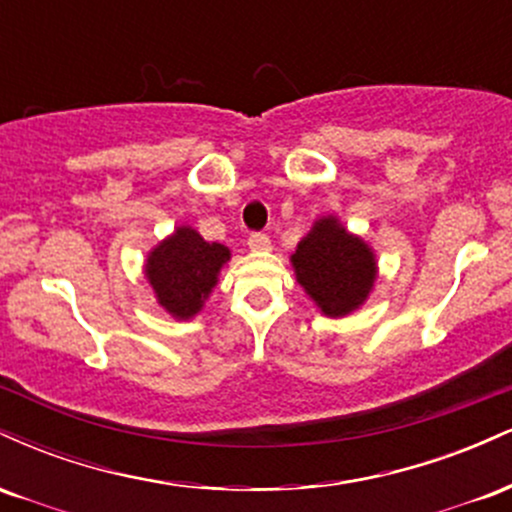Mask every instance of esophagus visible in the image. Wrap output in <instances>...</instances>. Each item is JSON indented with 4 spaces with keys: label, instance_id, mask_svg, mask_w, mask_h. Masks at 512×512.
Instances as JSON below:
<instances>
[{
    "label": "esophagus",
    "instance_id": "obj_1",
    "mask_svg": "<svg viewBox=\"0 0 512 512\" xmlns=\"http://www.w3.org/2000/svg\"><path fill=\"white\" fill-rule=\"evenodd\" d=\"M248 245L250 250H269L272 248V240H269L267 233H250Z\"/></svg>",
    "mask_w": 512,
    "mask_h": 512
}]
</instances>
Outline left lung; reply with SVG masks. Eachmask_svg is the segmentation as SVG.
Wrapping results in <instances>:
<instances>
[{
	"label": "left lung",
	"mask_w": 512,
	"mask_h": 512,
	"mask_svg": "<svg viewBox=\"0 0 512 512\" xmlns=\"http://www.w3.org/2000/svg\"><path fill=\"white\" fill-rule=\"evenodd\" d=\"M291 262L298 284L330 317L349 315L373 289V252L334 216L315 221L313 231L298 243Z\"/></svg>",
	"instance_id": "8db88e82"
}]
</instances>
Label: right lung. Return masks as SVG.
<instances>
[{
  "label": "right lung",
  "instance_id": "obj_1",
  "mask_svg": "<svg viewBox=\"0 0 512 512\" xmlns=\"http://www.w3.org/2000/svg\"><path fill=\"white\" fill-rule=\"evenodd\" d=\"M228 260L226 245L207 243L195 228L182 226L151 252L146 279L158 303L178 320H187L202 310Z\"/></svg>",
  "mask_w": 512,
  "mask_h": 512
}]
</instances>
